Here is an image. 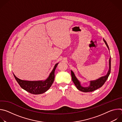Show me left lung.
Here are the masks:
<instances>
[{"mask_svg":"<svg viewBox=\"0 0 122 122\" xmlns=\"http://www.w3.org/2000/svg\"><path fill=\"white\" fill-rule=\"evenodd\" d=\"M103 41L105 43L107 47L109 50V46L107 44V43L106 42V41L103 39ZM111 58L109 59V69L108 71V72L105 76H103L100 77V78L95 80V81H90V85L88 87H83L81 86V85L80 81H78V80L77 79L76 77L74 72L71 71V75L72 77V80L74 83L75 84V86H76L77 88L83 92H93L99 88L101 87L102 86V85L104 84V83L105 82L107 79L108 78V77L111 73Z\"/></svg>","mask_w":122,"mask_h":122,"instance_id":"left-lung-1","label":"left lung"}]
</instances>
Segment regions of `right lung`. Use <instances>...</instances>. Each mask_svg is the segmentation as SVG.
<instances>
[{
    "instance_id": "right-lung-1",
    "label": "right lung",
    "mask_w": 122,
    "mask_h": 122,
    "mask_svg": "<svg viewBox=\"0 0 122 122\" xmlns=\"http://www.w3.org/2000/svg\"><path fill=\"white\" fill-rule=\"evenodd\" d=\"M58 64V63L56 64L49 77L44 81H28L22 80L17 78L14 74L13 75L17 82L23 89L32 94H41L47 91L54 82L55 72Z\"/></svg>"
}]
</instances>
